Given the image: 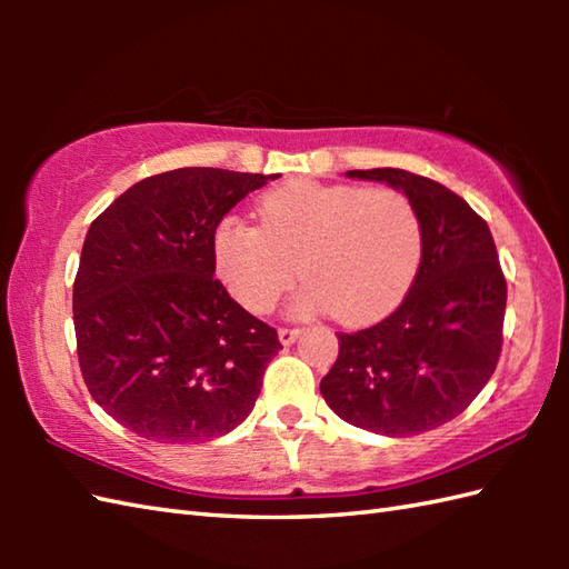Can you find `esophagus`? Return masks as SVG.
<instances>
[{"mask_svg":"<svg viewBox=\"0 0 569 569\" xmlns=\"http://www.w3.org/2000/svg\"><path fill=\"white\" fill-rule=\"evenodd\" d=\"M300 337V330L298 328H281L278 330V340H281V345H293Z\"/></svg>","mask_w":569,"mask_h":569,"instance_id":"esophagus-1","label":"esophagus"}]
</instances>
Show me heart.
Masks as SVG:
<instances>
[{
  "instance_id": "1",
  "label": "heart",
  "mask_w": 569,
  "mask_h": 569,
  "mask_svg": "<svg viewBox=\"0 0 569 569\" xmlns=\"http://www.w3.org/2000/svg\"><path fill=\"white\" fill-rule=\"evenodd\" d=\"M257 212L261 224L224 217L212 237L217 276L253 312L278 303L298 266L306 286L296 312L332 310L342 322H369L418 273L422 227L401 190L291 180L266 192Z\"/></svg>"
}]
</instances>
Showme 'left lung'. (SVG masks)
Segmentation results:
<instances>
[{"instance_id":"obj_1","label":"left lung","mask_w":569,"mask_h":569,"mask_svg":"<svg viewBox=\"0 0 569 569\" xmlns=\"http://www.w3.org/2000/svg\"><path fill=\"white\" fill-rule=\"evenodd\" d=\"M347 176L391 186L416 204L422 257L389 318L337 335L340 355L320 393L349 426L410 438L457 418L491 379L506 278L487 222L452 190L401 168Z\"/></svg>"}]
</instances>
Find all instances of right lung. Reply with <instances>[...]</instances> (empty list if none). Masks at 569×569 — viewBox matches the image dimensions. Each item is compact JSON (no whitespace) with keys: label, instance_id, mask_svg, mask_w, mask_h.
<instances>
[{"label":"right lung","instance_id":"right-lung-1","mask_svg":"<svg viewBox=\"0 0 569 569\" xmlns=\"http://www.w3.org/2000/svg\"><path fill=\"white\" fill-rule=\"evenodd\" d=\"M276 178L176 168L139 180L90 224L72 283L80 371L139 438H220L257 403L281 342L214 278L212 237Z\"/></svg>","mask_w":569,"mask_h":569}]
</instances>
